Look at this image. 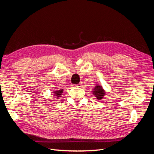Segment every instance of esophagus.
I'll use <instances>...</instances> for the list:
<instances>
[{
	"label": "esophagus",
	"mask_w": 154,
	"mask_h": 154,
	"mask_svg": "<svg viewBox=\"0 0 154 154\" xmlns=\"http://www.w3.org/2000/svg\"><path fill=\"white\" fill-rule=\"evenodd\" d=\"M72 85H73V87H81L82 86V83H78V84H74Z\"/></svg>",
	"instance_id": "esophagus-1"
}]
</instances>
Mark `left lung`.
I'll return each instance as SVG.
<instances>
[{
  "label": "left lung",
  "mask_w": 154,
  "mask_h": 154,
  "mask_svg": "<svg viewBox=\"0 0 154 154\" xmlns=\"http://www.w3.org/2000/svg\"><path fill=\"white\" fill-rule=\"evenodd\" d=\"M92 93L97 100H101L105 95V92L104 89L101 85H96L94 87V88H93Z\"/></svg>",
  "instance_id": "1"
}]
</instances>
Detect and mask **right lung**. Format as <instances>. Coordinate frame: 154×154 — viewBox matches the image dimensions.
I'll list each match as a JSON object with an SVG mask.
<instances>
[{"label": "right lung", "instance_id": "obj_1", "mask_svg": "<svg viewBox=\"0 0 154 154\" xmlns=\"http://www.w3.org/2000/svg\"><path fill=\"white\" fill-rule=\"evenodd\" d=\"M63 89H60L59 90H57L53 92L54 93V95L55 96V97H57V98H60V97H62V93H63Z\"/></svg>", "mask_w": 154, "mask_h": 154}]
</instances>
